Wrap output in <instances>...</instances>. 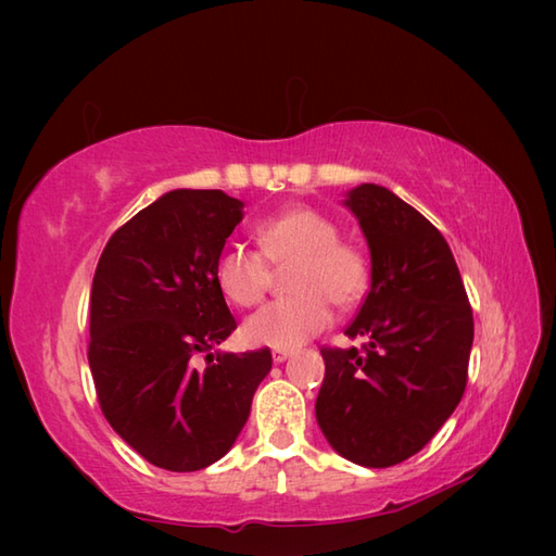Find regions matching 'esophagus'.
<instances>
[{
  "instance_id": "34e87169",
  "label": "esophagus",
  "mask_w": 556,
  "mask_h": 556,
  "mask_svg": "<svg viewBox=\"0 0 556 556\" xmlns=\"http://www.w3.org/2000/svg\"><path fill=\"white\" fill-rule=\"evenodd\" d=\"M291 353H293V351H289V349H275V351H271V361H275V363H285V361L291 356Z\"/></svg>"
}]
</instances>
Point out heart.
Wrapping results in <instances>:
<instances>
[{
	"mask_svg": "<svg viewBox=\"0 0 556 556\" xmlns=\"http://www.w3.org/2000/svg\"><path fill=\"white\" fill-rule=\"evenodd\" d=\"M339 227L311 207H296L257 227L260 251L231 243L215 260L219 291L239 308L263 301L271 267H291V296L267 303L243 325L251 346L296 349L332 323L339 308L356 305L370 287V263L356 245L339 241Z\"/></svg>",
	"mask_w": 556,
	"mask_h": 556,
	"instance_id": "heart-1",
	"label": "heart"
}]
</instances>
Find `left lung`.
<instances>
[{"mask_svg":"<svg viewBox=\"0 0 556 556\" xmlns=\"http://www.w3.org/2000/svg\"><path fill=\"white\" fill-rule=\"evenodd\" d=\"M344 205L370 248V291L346 327L365 344L320 351L315 418L339 456L387 468L418 454L464 396L473 311L452 248L416 207L377 184Z\"/></svg>","mask_w":556,"mask_h":556,"instance_id":"left-lung-1","label":"left lung"}]
</instances>
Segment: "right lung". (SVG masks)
Segmentation results:
<instances>
[{
	"instance_id": "right-lung-1",
	"label": "right lung",
	"mask_w": 556,
	"mask_h": 556,
	"mask_svg": "<svg viewBox=\"0 0 556 556\" xmlns=\"http://www.w3.org/2000/svg\"><path fill=\"white\" fill-rule=\"evenodd\" d=\"M241 219L239 198L176 188L112 233L92 277L88 363L100 408L128 446L174 473L229 452L271 370L269 349L217 351L236 320L215 260Z\"/></svg>"
}]
</instances>
